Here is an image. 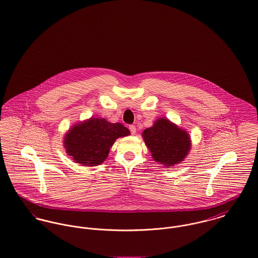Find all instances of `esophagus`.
Returning <instances> with one entry per match:
<instances>
[{"instance_id":"1","label":"esophagus","mask_w":258,"mask_h":258,"mask_svg":"<svg viewBox=\"0 0 258 258\" xmlns=\"http://www.w3.org/2000/svg\"><path fill=\"white\" fill-rule=\"evenodd\" d=\"M129 130H130V132H131V134H132V135H135V134H136V132H137L136 126H134V125H131V126L129 127Z\"/></svg>"}]
</instances>
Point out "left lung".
Instances as JSON below:
<instances>
[{
    "label": "left lung",
    "mask_w": 258,
    "mask_h": 258,
    "mask_svg": "<svg viewBox=\"0 0 258 258\" xmlns=\"http://www.w3.org/2000/svg\"><path fill=\"white\" fill-rule=\"evenodd\" d=\"M142 137L153 160L165 167L184 161L191 149L190 136L167 118H158L154 125L143 131Z\"/></svg>",
    "instance_id": "8db88e82"
}]
</instances>
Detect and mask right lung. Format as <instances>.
<instances>
[{
  "label": "right lung",
  "instance_id": "right-lung-1",
  "mask_svg": "<svg viewBox=\"0 0 258 258\" xmlns=\"http://www.w3.org/2000/svg\"><path fill=\"white\" fill-rule=\"evenodd\" d=\"M130 135L121 123H111L105 118L91 117L74 124L64 136V148L71 159L86 166L102 164L120 137Z\"/></svg>",
  "mask_w": 258,
  "mask_h": 258
}]
</instances>
